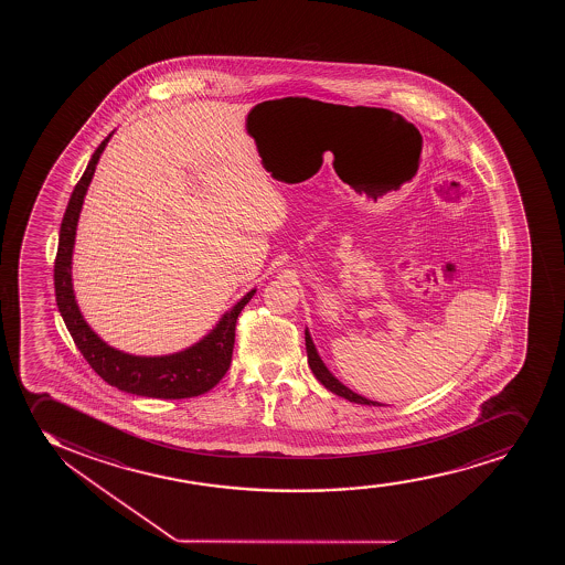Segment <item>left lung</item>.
Returning <instances> with one entry per match:
<instances>
[{"label":"left lung","instance_id":"1","mask_svg":"<svg viewBox=\"0 0 565 565\" xmlns=\"http://www.w3.org/2000/svg\"><path fill=\"white\" fill-rule=\"evenodd\" d=\"M306 349L307 356H309V367H311L312 373L317 376L320 383L324 384L326 388L333 392V394H338V396L344 397V399H349V402L360 403V405H383V403L371 402L367 397L358 396L356 392H352L351 388H347L344 384L339 383L335 376L331 375L328 367H326L320 356L317 354V349H315V344H312L311 335H309V331L306 330Z\"/></svg>","mask_w":565,"mask_h":565}]
</instances>
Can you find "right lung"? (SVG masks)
I'll list each match as a JSON object with an SVG mask.
<instances>
[{"instance_id":"add662e5","label":"right lung","mask_w":565,"mask_h":565,"mask_svg":"<svg viewBox=\"0 0 565 565\" xmlns=\"http://www.w3.org/2000/svg\"><path fill=\"white\" fill-rule=\"evenodd\" d=\"M110 136L113 134L105 137L96 152L92 154L85 173L73 189L64 218H62L58 253L54 259L56 306L78 351L105 383L128 394L158 397V399L202 396L221 383L222 376L230 370L232 354H234L235 324L243 307L247 306L256 290H250L232 311H227L216 328L200 343L177 354L156 358L131 356V354L110 349L109 344L104 343L88 328L73 296L72 254L78 213L96 171V163L104 152L105 145L109 143Z\"/></svg>"}]
</instances>
